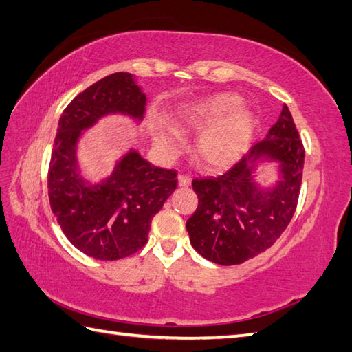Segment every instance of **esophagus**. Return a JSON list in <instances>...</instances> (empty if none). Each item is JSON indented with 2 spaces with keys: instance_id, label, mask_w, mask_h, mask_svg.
<instances>
[{
  "instance_id": "obj_1",
  "label": "esophagus",
  "mask_w": 352,
  "mask_h": 352,
  "mask_svg": "<svg viewBox=\"0 0 352 352\" xmlns=\"http://www.w3.org/2000/svg\"><path fill=\"white\" fill-rule=\"evenodd\" d=\"M190 183H192L190 177H188V175H178V184H180L182 188H188V186H190Z\"/></svg>"
}]
</instances>
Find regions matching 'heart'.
<instances>
[{"mask_svg":"<svg viewBox=\"0 0 352 352\" xmlns=\"http://www.w3.org/2000/svg\"><path fill=\"white\" fill-rule=\"evenodd\" d=\"M241 98L233 94H218L184 104L177 111V124L183 131H199L197 154L207 168L226 169L248 149L252 136V118L237 111ZM236 113L234 114V111ZM154 145L163 154H175L183 144V134L166 119L149 124Z\"/></svg>","mask_w":352,"mask_h":352,"instance_id":"b5f03b06","label":"heart"}]
</instances>
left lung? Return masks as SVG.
Masks as SVG:
<instances>
[{"instance_id":"8db88e82","label":"left lung","mask_w":352,"mask_h":352,"mask_svg":"<svg viewBox=\"0 0 352 352\" xmlns=\"http://www.w3.org/2000/svg\"><path fill=\"white\" fill-rule=\"evenodd\" d=\"M274 162L277 180H257L261 164ZM304 168V146L287 106L266 138L227 174L193 180L198 208L186 222L193 248L222 266L239 265L265 252L294 218Z\"/></svg>"}]
</instances>
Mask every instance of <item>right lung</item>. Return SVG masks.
I'll return each instance as SVG.
<instances>
[{"label": "right lung", "instance_id": "add662e5", "mask_svg": "<svg viewBox=\"0 0 352 352\" xmlns=\"http://www.w3.org/2000/svg\"><path fill=\"white\" fill-rule=\"evenodd\" d=\"M145 106L133 74L115 72L78 94L58 121L48 170L51 210L68 241L96 260L124 258L145 246L153 218L177 189L175 170L154 166L134 148L98 183L80 169L85 131L111 115L139 124Z\"/></svg>", "mask_w": 352, "mask_h": 352}]
</instances>
